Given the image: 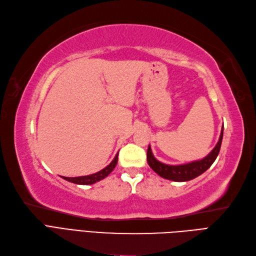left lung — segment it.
<instances>
[{"instance_id":"1","label":"left lung","mask_w":256,"mask_h":256,"mask_svg":"<svg viewBox=\"0 0 256 256\" xmlns=\"http://www.w3.org/2000/svg\"><path fill=\"white\" fill-rule=\"evenodd\" d=\"M222 136H224V126L222 129V134H220V136H219L218 143L216 144L213 150L210 152L206 158H201V160H198V161H194L190 163L181 164V165H167L160 161H158L154 156L150 145H149L147 149L148 165L150 166L152 170L156 172L158 176H161L162 178L167 180H172L176 182H185V181H190L192 179H195L201 174H204L206 170H208L210 165H212L216 160V158L220 150V146H222Z\"/></svg>"}]
</instances>
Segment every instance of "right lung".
Wrapping results in <instances>:
<instances>
[{"instance_id":"right-lung-1","label":"right lung","mask_w":256,"mask_h":256,"mask_svg":"<svg viewBox=\"0 0 256 256\" xmlns=\"http://www.w3.org/2000/svg\"><path fill=\"white\" fill-rule=\"evenodd\" d=\"M118 154H116V156H114V158L112 160V162L106 166L104 170H100L98 172H95L89 176H82V177H74V178H68V177H62L64 180L72 182L75 184H80V185H89V184H93L98 182L100 180H102L104 178L107 177V176L114 170V167L116 166L118 164Z\"/></svg>"}]
</instances>
